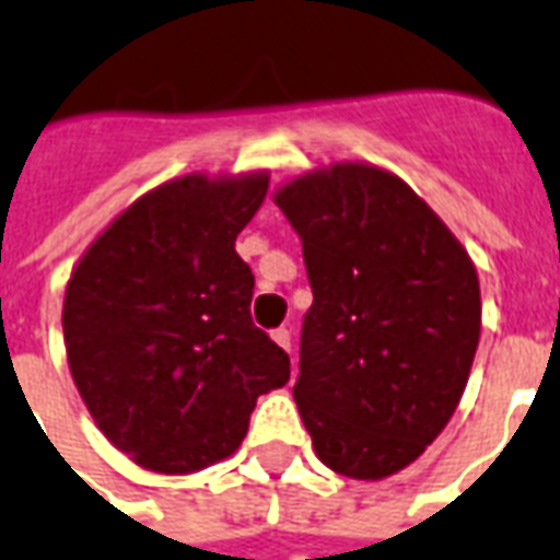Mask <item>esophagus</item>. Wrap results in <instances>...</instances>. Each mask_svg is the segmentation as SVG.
<instances>
[{"label":"esophagus","instance_id":"esophagus-1","mask_svg":"<svg viewBox=\"0 0 560 560\" xmlns=\"http://www.w3.org/2000/svg\"><path fill=\"white\" fill-rule=\"evenodd\" d=\"M272 340H276L281 349H288V352H290V331H288V328H276V331H272Z\"/></svg>","mask_w":560,"mask_h":560}]
</instances>
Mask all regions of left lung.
<instances>
[{
  "label": "left lung",
  "mask_w": 560,
  "mask_h": 560,
  "mask_svg": "<svg viewBox=\"0 0 560 560\" xmlns=\"http://www.w3.org/2000/svg\"><path fill=\"white\" fill-rule=\"evenodd\" d=\"M314 290L293 399L317 458L382 481L446 429L479 349L476 264L390 170L337 161L272 194Z\"/></svg>",
  "instance_id": "8db88e82"
}]
</instances>
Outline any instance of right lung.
Here are the masks:
<instances>
[{
    "mask_svg": "<svg viewBox=\"0 0 560 560\" xmlns=\"http://www.w3.org/2000/svg\"><path fill=\"white\" fill-rule=\"evenodd\" d=\"M270 173L173 178L117 213L72 267L61 326L93 422L138 467L187 476L234 455L290 358L249 317L237 234Z\"/></svg>",
    "mask_w": 560,
    "mask_h": 560,
    "instance_id": "right-lung-1",
    "label": "right lung"
}]
</instances>
